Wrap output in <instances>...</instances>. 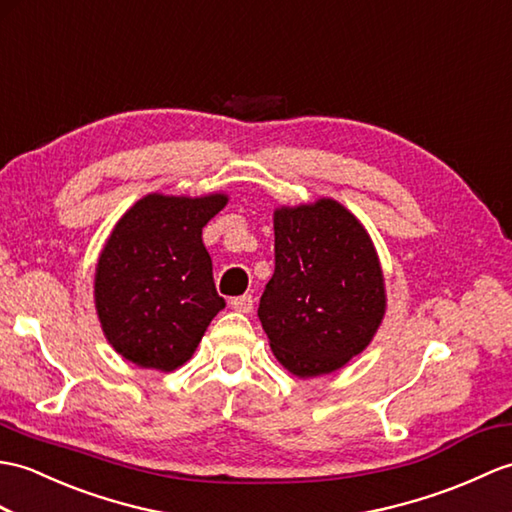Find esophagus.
<instances>
[{
  "label": "esophagus",
  "mask_w": 512,
  "mask_h": 512,
  "mask_svg": "<svg viewBox=\"0 0 512 512\" xmlns=\"http://www.w3.org/2000/svg\"><path fill=\"white\" fill-rule=\"evenodd\" d=\"M253 296L251 294H242V296H235V299H231V307L235 312H240V314H248V312H253Z\"/></svg>",
  "instance_id": "esophagus-1"
}]
</instances>
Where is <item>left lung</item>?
I'll return each mask as SVG.
<instances>
[{
	"label": "left lung",
	"mask_w": 512,
	"mask_h": 512,
	"mask_svg": "<svg viewBox=\"0 0 512 512\" xmlns=\"http://www.w3.org/2000/svg\"><path fill=\"white\" fill-rule=\"evenodd\" d=\"M384 312L382 266L351 211L331 198L275 211V275L257 316L292 375L338 371L368 347Z\"/></svg>",
	"instance_id": "1"
}]
</instances>
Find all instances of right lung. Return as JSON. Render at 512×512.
Segmentation results:
<instances>
[{
    "mask_svg": "<svg viewBox=\"0 0 512 512\" xmlns=\"http://www.w3.org/2000/svg\"><path fill=\"white\" fill-rule=\"evenodd\" d=\"M227 200L148 194L115 224L93 294L106 340L128 362L163 373L183 366L224 307L202 227Z\"/></svg>",
    "mask_w": 512,
    "mask_h": 512,
    "instance_id": "add662e5",
    "label": "right lung"
}]
</instances>
